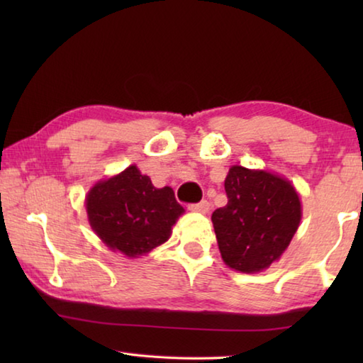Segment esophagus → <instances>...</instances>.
I'll list each match as a JSON object with an SVG mask.
<instances>
[{
    "label": "esophagus",
    "instance_id": "obj_1",
    "mask_svg": "<svg viewBox=\"0 0 363 363\" xmlns=\"http://www.w3.org/2000/svg\"><path fill=\"white\" fill-rule=\"evenodd\" d=\"M189 210L190 211H195V213H201V214H206L210 211V203H208L206 200H201L200 203H195V205H189Z\"/></svg>",
    "mask_w": 363,
    "mask_h": 363
}]
</instances>
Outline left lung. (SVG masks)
Returning a JSON list of instances; mask_svg holds the SVG:
<instances>
[{
  "label": "left lung",
  "instance_id": "obj_1",
  "mask_svg": "<svg viewBox=\"0 0 363 363\" xmlns=\"http://www.w3.org/2000/svg\"><path fill=\"white\" fill-rule=\"evenodd\" d=\"M227 205L213 213L225 266L243 274L279 261L303 218L299 194L284 176L233 164L224 181Z\"/></svg>",
  "mask_w": 363,
  "mask_h": 363
}]
</instances>
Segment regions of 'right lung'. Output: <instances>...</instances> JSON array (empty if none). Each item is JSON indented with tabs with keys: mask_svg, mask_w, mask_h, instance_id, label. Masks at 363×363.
Masks as SVG:
<instances>
[{
	"mask_svg": "<svg viewBox=\"0 0 363 363\" xmlns=\"http://www.w3.org/2000/svg\"><path fill=\"white\" fill-rule=\"evenodd\" d=\"M91 229L126 257H140L168 242L184 214L171 187L157 189L136 164L97 181L84 199Z\"/></svg>",
	"mask_w": 363,
	"mask_h": 363,
	"instance_id": "obj_1",
	"label": "right lung"
}]
</instances>
